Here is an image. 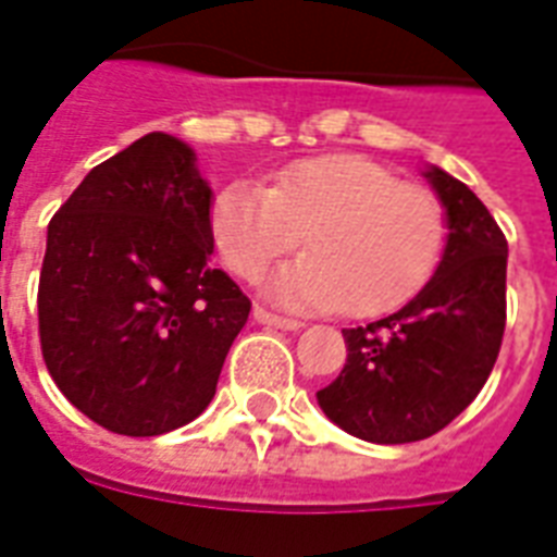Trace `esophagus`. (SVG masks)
<instances>
[{"mask_svg":"<svg viewBox=\"0 0 557 557\" xmlns=\"http://www.w3.org/2000/svg\"><path fill=\"white\" fill-rule=\"evenodd\" d=\"M253 319H257L259 324H268V327H277V331H300V327H304L298 319H283V315L268 312L265 307H257V310H253Z\"/></svg>","mask_w":557,"mask_h":557,"instance_id":"obj_1","label":"esophagus"}]
</instances>
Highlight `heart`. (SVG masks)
Instances as JSON below:
<instances>
[{"label": "heart", "mask_w": 557, "mask_h": 557, "mask_svg": "<svg viewBox=\"0 0 557 557\" xmlns=\"http://www.w3.org/2000/svg\"><path fill=\"white\" fill-rule=\"evenodd\" d=\"M212 238L238 277L307 238L310 253L268 277L292 307L351 315L398 310L425 286L446 250L443 206L366 156H321L280 171L271 188L230 183L212 203Z\"/></svg>", "instance_id": "obj_1"}]
</instances>
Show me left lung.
I'll return each instance as SVG.
<instances>
[{
  "label": "left lung",
  "instance_id": "1",
  "mask_svg": "<svg viewBox=\"0 0 557 557\" xmlns=\"http://www.w3.org/2000/svg\"><path fill=\"white\" fill-rule=\"evenodd\" d=\"M422 176L446 215V250L413 300L342 331L348 360L315 393L333 425L377 446L416 443L472 405L505 333L508 242L467 185L428 164Z\"/></svg>",
  "mask_w": 557,
  "mask_h": 557
}]
</instances>
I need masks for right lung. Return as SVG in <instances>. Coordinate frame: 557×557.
Here are the masks:
<instances>
[{"instance_id":"1","label":"right lung","mask_w":557,"mask_h":557,"mask_svg":"<svg viewBox=\"0 0 557 557\" xmlns=\"http://www.w3.org/2000/svg\"><path fill=\"white\" fill-rule=\"evenodd\" d=\"M212 188L197 152L150 132L97 164L47 230L44 360L106 431L159 436L215 398L250 300L212 257Z\"/></svg>"}]
</instances>
